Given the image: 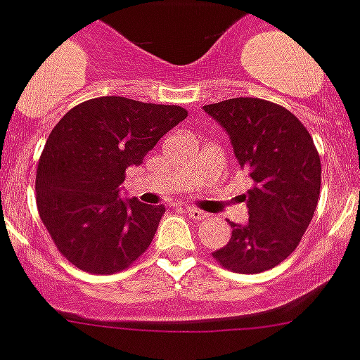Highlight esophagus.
<instances>
[{
	"label": "esophagus",
	"instance_id": "34e87169",
	"mask_svg": "<svg viewBox=\"0 0 360 360\" xmlns=\"http://www.w3.org/2000/svg\"><path fill=\"white\" fill-rule=\"evenodd\" d=\"M185 212H186V214H188L190 220H198V221H200V220H205V218H207V214H205V212H203V210L194 209V207H186Z\"/></svg>",
	"mask_w": 360,
	"mask_h": 360
}]
</instances>
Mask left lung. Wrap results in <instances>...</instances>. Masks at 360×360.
<instances>
[{
    "label": "left lung",
    "mask_w": 360,
    "mask_h": 360,
    "mask_svg": "<svg viewBox=\"0 0 360 360\" xmlns=\"http://www.w3.org/2000/svg\"><path fill=\"white\" fill-rule=\"evenodd\" d=\"M203 109L227 131L253 181L244 195L250 220L229 221L231 240L212 257L226 270L261 274L285 261L311 224L320 198V155L305 125L281 105L233 98Z\"/></svg>",
    "instance_id": "left-lung-1"
}]
</instances>
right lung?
I'll return each instance as SVG.
<instances>
[{
    "label": "right lung",
    "instance_id": "obj_1",
    "mask_svg": "<svg viewBox=\"0 0 360 360\" xmlns=\"http://www.w3.org/2000/svg\"><path fill=\"white\" fill-rule=\"evenodd\" d=\"M186 116L179 105L103 96L60 118L38 160L34 188L40 220L66 261L105 276L129 268L150 248L165 205L122 200L120 185Z\"/></svg>",
    "mask_w": 360,
    "mask_h": 360
}]
</instances>
